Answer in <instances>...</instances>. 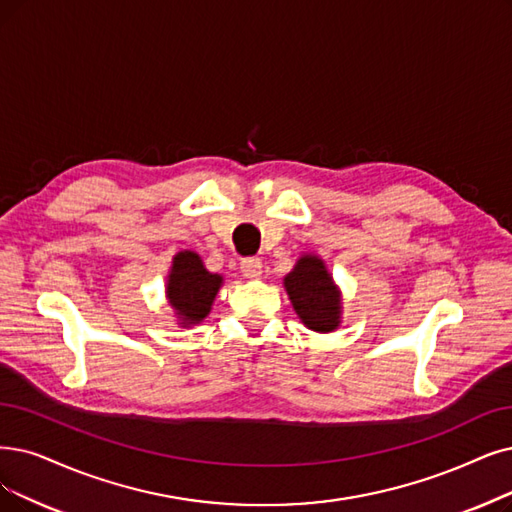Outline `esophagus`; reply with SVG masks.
<instances>
[{"label": "esophagus", "instance_id": "obj_1", "mask_svg": "<svg viewBox=\"0 0 512 512\" xmlns=\"http://www.w3.org/2000/svg\"><path fill=\"white\" fill-rule=\"evenodd\" d=\"M239 269L243 273V277L248 279H258L262 275V260L256 258V256H250V258H243L239 262Z\"/></svg>", "mask_w": 512, "mask_h": 512}]
</instances>
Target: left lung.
Masks as SVG:
<instances>
[{"label":"left lung","instance_id":"8db88e82","mask_svg":"<svg viewBox=\"0 0 512 512\" xmlns=\"http://www.w3.org/2000/svg\"><path fill=\"white\" fill-rule=\"evenodd\" d=\"M294 311L315 332H332L340 323V294L325 271L323 260L304 256L294 271L283 279Z\"/></svg>","mask_w":512,"mask_h":512}]
</instances>
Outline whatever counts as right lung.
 Masks as SVG:
<instances>
[{"mask_svg":"<svg viewBox=\"0 0 512 512\" xmlns=\"http://www.w3.org/2000/svg\"><path fill=\"white\" fill-rule=\"evenodd\" d=\"M220 283L222 277L206 271L195 252L176 254L168 279V298L182 325L199 323L203 317H208Z\"/></svg>","mask_w":512,"mask_h":512,"instance_id":"right-lung-1","label":"right lung"}]
</instances>
